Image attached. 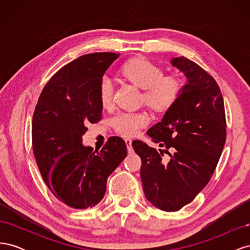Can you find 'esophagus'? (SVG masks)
<instances>
[{"mask_svg":"<svg viewBox=\"0 0 250 250\" xmlns=\"http://www.w3.org/2000/svg\"><path fill=\"white\" fill-rule=\"evenodd\" d=\"M131 140L130 139H125V143H126V146H127V150H128V152L129 153H131L132 151H133V149H132V146H131Z\"/></svg>","mask_w":250,"mask_h":250,"instance_id":"esophagus-1","label":"esophagus"}]
</instances>
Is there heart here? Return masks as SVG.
Segmentation results:
<instances>
[{
    "label": "heart",
    "instance_id": "obj_1",
    "mask_svg": "<svg viewBox=\"0 0 250 250\" xmlns=\"http://www.w3.org/2000/svg\"><path fill=\"white\" fill-rule=\"evenodd\" d=\"M119 76L141 90L139 103L145 105L156 115L172 108L183 90V80L176 73L164 74L160 65L142 57L126 62L119 70ZM98 99L103 108H109L112 103V85L103 80L98 89ZM147 111L120 113L112 120L117 133L123 137H132L149 123Z\"/></svg>",
    "mask_w": 250,
    "mask_h": 250
}]
</instances>
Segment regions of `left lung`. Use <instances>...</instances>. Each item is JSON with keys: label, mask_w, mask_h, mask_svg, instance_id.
I'll return each instance as SVG.
<instances>
[{"label": "left lung", "mask_w": 250, "mask_h": 250, "mask_svg": "<svg viewBox=\"0 0 250 250\" xmlns=\"http://www.w3.org/2000/svg\"><path fill=\"white\" fill-rule=\"evenodd\" d=\"M172 65L185 74L188 83L172 108L147 134L164 147L156 150L142 141L132 147L142 160L141 178L148 201L166 211L180 209L208 185L226 140L223 97L216 80L184 56ZM167 153L170 158L164 162Z\"/></svg>", "instance_id": "left-lung-1"}]
</instances>
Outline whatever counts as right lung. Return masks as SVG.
Here are the masks:
<instances>
[{
    "mask_svg": "<svg viewBox=\"0 0 250 250\" xmlns=\"http://www.w3.org/2000/svg\"><path fill=\"white\" fill-rule=\"evenodd\" d=\"M116 53H93L62 66L44 85L32 120V146L42 179L65 206L83 209L99 203L110 174L127 155L119 137L98 152L82 145L88 123L102 118L98 89Z\"/></svg>",
    "mask_w": 250,
    "mask_h": 250,
    "instance_id": "obj_1",
    "label": "right lung"
}]
</instances>
